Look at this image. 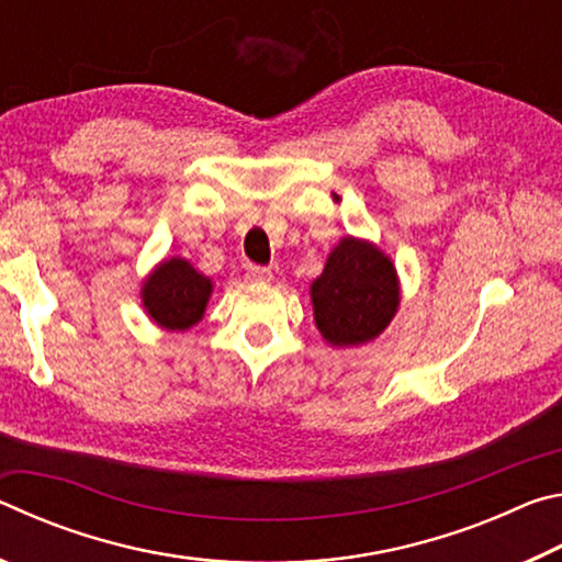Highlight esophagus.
Wrapping results in <instances>:
<instances>
[{"mask_svg": "<svg viewBox=\"0 0 562 562\" xmlns=\"http://www.w3.org/2000/svg\"><path fill=\"white\" fill-rule=\"evenodd\" d=\"M245 278L252 280V282H270L272 280V270L270 268H260V265H247Z\"/></svg>", "mask_w": 562, "mask_h": 562, "instance_id": "1", "label": "esophagus"}]
</instances>
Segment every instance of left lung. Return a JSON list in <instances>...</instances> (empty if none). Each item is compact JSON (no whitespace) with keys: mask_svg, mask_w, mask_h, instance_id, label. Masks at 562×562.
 <instances>
[{"mask_svg":"<svg viewBox=\"0 0 562 562\" xmlns=\"http://www.w3.org/2000/svg\"><path fill=\"white\" fill-rule=\"evenodd\" d=\"M315 325L327 345L345 349L374 341L402 304V282L389 255L372 240L345 235L310 284Z\"/></svg>","mask_w":562,"mask_h":562,"instance_id":"obj_1","label":"left lung"}]
</instances>
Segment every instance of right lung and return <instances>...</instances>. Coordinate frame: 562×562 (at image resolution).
<instances>
[{"mask_svg":"<svg viewBox=\"0 0 562 562\" xmlns=\"http://www.w3.org/2000/svg\"><path fill=\"white\" fill-rule=\"evenodd\" d=\"M213 280L186 258H166L140 282L146 315L166 331H186L203 319Z\"/></svg>","mask_w":562,"mask_h":562,"instance_id":"right-lung-1","label":"right lung"}]
</instances>
